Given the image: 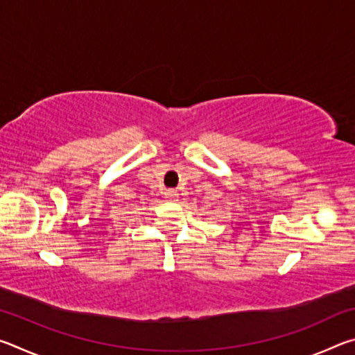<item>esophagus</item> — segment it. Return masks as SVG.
I'll list each match as a JSON object with an SVG mask.
<instances>
[{
	"label": "esophagus",
	"mask_w": 355,
	"mask_h": 355,
	"mask_svg": "<svg viewBox=\"0 0 355 355\" xmlns=\"http://www.w3.org/2000/svg\"><path fill=\"white\" fill-rule=\"evenodd\" d=\"M164 197H166V200H167V202H177V200H178V192H177V191H173V189H171V191H166Z\"/></svg>",
	"instance_id": "1"
}]
</instances>
